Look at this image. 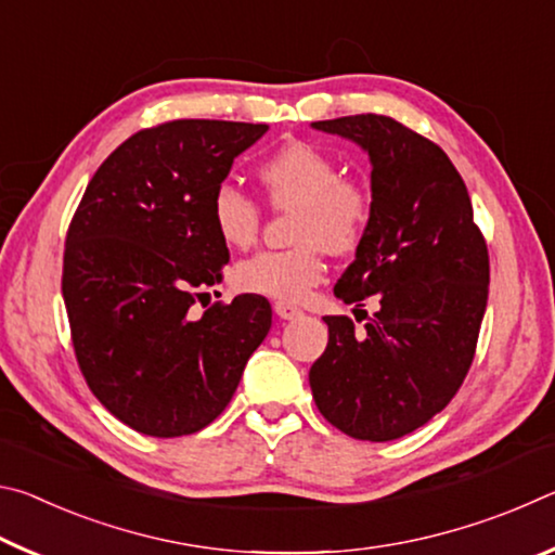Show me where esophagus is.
Masks as SVG:
<instances>
[{"mask_svg": "<svg viewBox=\"0 0 555 555\" xmlns=\"http://www.w3.org/2000/svg\"><path fill=\"white\" fill-rule=\"evenodd\" d=\"M274 313L281 318V321H294V318L304 315V311H300V308H296L294 304H284V300H276Z\"/></svg>", "mask_w": 555, "mask_h": 555, "instance_id": "1", "label": "esophagus"}]
</instances>
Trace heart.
Returning <instances> with one entry per match:
<instances>
[{
  "label": "heart",
  "mask_w": 555,
  "mask_h": 555,
  "mask_svg": "<svg viewBox=\"0 0 555 555\" xmlns=\"http://www.w3.org/2000/svg\"><path fill=\"white\" fill-rule=\"evenodd\" d=\"M257 178L269 205L296 208V247L259 251L234 269V284L247 294L276 300H300L325 274V249L335 255L354 249L372 220V195L362 183L343 178L331 154L296 142L271 154ZM210 224L222 244L247 249L259 237L257 203L232 185H220L210 201Z\"/></svg>",
  "instance_id": "1"
}]
</instances>
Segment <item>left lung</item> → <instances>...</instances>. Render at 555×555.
<instances>
[{"instance_id":"1","label":"left lung","mask_w":555,"mask_h":555,"mask_svg":"<svg viewBox=\"0 0 555 555\" xmlns=\"http://www.w3.org/2000/svg\"><path fill=\"white\" fill-rule=\"evenodd\" d=\"M370 154L372 220L335 296H377L364 331L325 315L327 347L308 372L318 411L357 440L384 443L443 411L473 364L490 257L463 178L443 149L384 115L313 121Z\"/></svg>"}]
</instances>
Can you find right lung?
<instances>
[{"label": "right lung", "instance_id": "right-lung-1", "mask_svg": "<svg viewBox=\"0 0 555 555\" xmlns=\"http://www.w3.org/2000/svg\"><path fill=\"white\" fill-rule=\"evenodd\" d=\"M267 129L173 119L137 131L73 215L61 288L75 357L102 406L139 434L212 424L269 333L271 306L255 294L191 311L230 261L210 224L212 193Z\"/></svg>", "mask_w": 555, "mask_h": 555}]
</instances>
